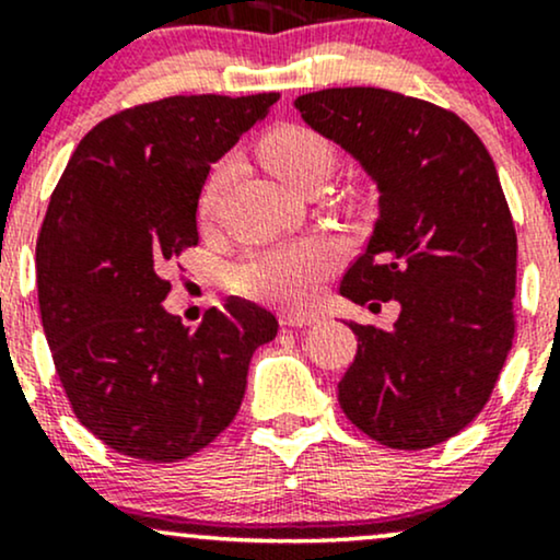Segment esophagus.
I'll list each match as a JSON object with an SVG mask.
<instances>
[{"instance_id": "esophagus-1", "label": "esophagus", "mask_w": 560, "mask_h": 560, "mask_svg": "<svg viewBox=\"0 0 560 560\" xmlns=\"http://www.w3.org/2000/svg\"><path fill=\"white\" fill-rule=\"evenodd\" d=\"M281 320V326H313V324H318L320 320V316L318 313H284V316L279 318Z\"/></svg>"}]
</instances>
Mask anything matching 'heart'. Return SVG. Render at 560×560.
<instances>
[{"instance_id":"heart-1","label":"heart","mask_w":560,"mask_h":560,"mask_svg":"<svg viewBox=\"0 0 560 560\" xmlns=\"http://www.w3.org/2000/svg\"><path fill=\"white\" fill-rule=\"evenodd\" d=\"M262 163L287 186H298L318 168H331V147L320 133L305 126H281L268 133L260 144ZM229 165L221 163L208 176L199 199V213L213 210L218 191L226 182ZM334 266V247L324 240H307L284 247H271L255 253L229 271V281L236 292L262 302L298 305L305 302L318 287V281Z\"/></svg>"}]
</instances>
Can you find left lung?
Returning a JSON list of instances; mask_svg holds the SVG:
<instances>
[{
  "label": "left lung",
  "mask_w": 560,
  "mask_h": 560,
  "mask_svg": "<svg viewBox=\"0 0 560 560\" xmlns=\"http://www.w3.org/2000/svg\"><path fill=\"white\" fill-rule=\"evenodd\" d=\"M294 110L378 191L339 294L400 302L392 329L347 324L358 352L339 405L382 445H440L490 400L516 326V229L490 152L455 113L387 89H324Z\"/></svg>",
  "instance_id": "8db88e82"
}]
</instances>
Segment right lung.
<instances>
[{"mask_svg":"<svg viewBox=\"0 0 560 560\" xmlns=\"http://www.w3.org/2000/svg\"><path fill=\"white\" fill-rule=\"evenodd\" d=\"M279 94L168 96L96 124L68 160L36 242L57 376L96 440L139 460L195 455L234 421L253 352L279 320L247 300L197 329L163 307L160 268L197 244L218 163Z\"/></svg>","mask_w":560,"mask_h":560,"instance_id":"add662e5","label":"right lung"}]
</instances>
